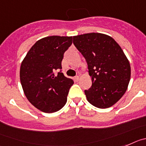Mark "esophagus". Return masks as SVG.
<instances>
[{
  "mask_svg": "<svg viewBox=\"0 0 146 146\" xmlns=\"http://www.w3.org/2000/svg\"><path fill=\"white\" fill-rule=\"evenodd\" d=\"M74 80H75V82H78V81L79 80V76H75Z\"/></svg>",
  "mask_w": 146,
  "mask_h": 146,
  "instance_id": "esophagus-1",
  "label": "esophagus"
}]
</instances>
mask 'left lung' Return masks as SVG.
Wrapping results in <instances>:
<instances>
[{"label":"left lung","mask_w":146,"mask_h":146,"mask_svg":"<svg viewBox=\"0 0 146 146\" xmlns=\"http://www.w3.org/2000/svg\"><path fill=\"white\" fill-rule=\"evenodd\" d=\"M73 44L85 58L92 86L84 93L96 107L109 108L122 98L131 78L127 57L113 38L101 33L73 36Z\"/></svg>","instance_id":"1"}]
</instances>
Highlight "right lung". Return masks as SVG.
<instances>
[{
    "label": "right lung",
    "instance_id": "right-lung-1",
    "mask_svg": "<svg viewBox=\"0 0 146 146\" xmlns=\"http://www.w3.org/2000/svg\"><path fill=\"white\" fill-rule=\"evenodd\" d=\"M72 36H50L40 39L29 50L20 66L23 90L29 102L40 111L52 113L65 105L73 81L62 69L64 53Z\"/></svg>",
    "mask_w": 146,
    "mask_h": 146
}]
</instances>
